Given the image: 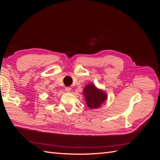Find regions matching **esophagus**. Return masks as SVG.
I'll list each match as a JSON object with an SVG mask.
<instances>
[{
  "label": "esophagus",
  "instance_id": "esophagus-1",
  "mask_svg": "<svg viewBox=\"0 0 160 160\" xmlns=\"http://www.w3.org/2000/svg\"><path fill=\"white\" fill-rule=\"evenodd\" d=\"M65 90L66 92H70L71 91V88H69V87H67V88H65Z\"/></svg>",
  "mask_w": 160,
  "mask_h": 160
}]
</instances>
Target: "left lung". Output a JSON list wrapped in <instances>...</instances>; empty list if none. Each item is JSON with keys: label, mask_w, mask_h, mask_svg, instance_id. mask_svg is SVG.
Returning a JSON list of instances; mask_svg holds the SVG:
<instances>
[{"label": "left lung", "mask_w": 160, "mask_h": 160, "mask_svg": "<svg viewBox=\"0 0 160 160\" xmlns=\"http://www.w3.org/2000/svg\"><path fill=\"white\" fill-rule=\"evenodd\" d=\"M83 95L87 105L90 109H98L108 99L105 92L96 88L95 85L89 83L83 89Z\"/></svg>", "instance_id": "1"}]
</instances>
